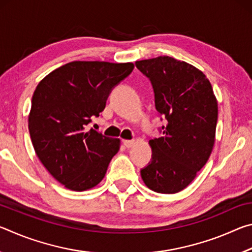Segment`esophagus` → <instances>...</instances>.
Returning <instances> with one entry per match:
<instances>
[{"mask_svg":"<svg viewBox=\"0 0 252 252\" xmlns=\"http://www.w3.org/2000/svg\"><path fill=\"white\" fill-rule=\"evenodd\" d=\"M123 144L126 148H132L134 144V140H123Z\"/></svg>","mask_w":252,"mask_h":252,"instance_id":"esophagus-1","label":"esophagus"}]
</instances>
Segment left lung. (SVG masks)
I'll list each match as a JSON object with an SVG mask.
<instances>
[{"label":"left lung","mask_w":252,"mask_h":252,"mask_svg":"<svg viewBox=\"0 0 252 252\" xmlns=\"http://www.w3.org/2000/svg\"><path fill=\"white\" fill-rule=\"evenodd\" d=\"M151 81L156 109L168 121L152 139V160L141 170L146 186L158 193H177L190 185L210 157L218 102L210 81L189 63L170 57L136 61Z\"/></svg>","instance_id":"left-lung-1"}]
</instances>
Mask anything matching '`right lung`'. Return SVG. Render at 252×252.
Wrapping results in <instances>:
<instances>
[{"mask_svg":"<svg viewBox=\"0 0 252 252\" xmlns=\"http://www.w3.org/2000/svg\"><path fill=\"white\" fill-rule=\"evenodd\" d=\"M133 63L73 61L37 84L29 114L32 144L55 180L73 191L95 187L120 149V139L88 130Z\"/></svg>","mask_w":252,"mask_h":252,"instance_id":"right-lung-1","label":"right lung"}]
</instances>
